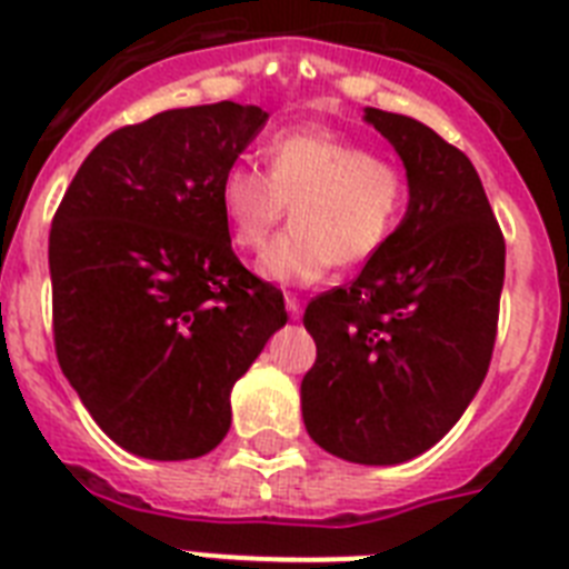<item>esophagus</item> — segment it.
Here are the masks:
<instances>
[{"mask_svg":"<svg viewBox=\"0 0 569 569\" xmlns=\"http://www.w3.org/2000/svg\"><path fill=\"white\" fill-rule=\"evenodd\" d=\"M286 309H289V315H292L295 321H298L300 315H303V303H300L295 295H286Z\"/></svg>","mask_w":569,"mask_h":569,"instance_id":"1","label":"esophagus"}]
</instances>
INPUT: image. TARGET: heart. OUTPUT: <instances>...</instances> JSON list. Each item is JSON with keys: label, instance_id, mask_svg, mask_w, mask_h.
Masks as SVG:
<instances>
[{"label": "heart", "instance_id": "b5f03b06", "mask_svg": "<svg viewBox=\"0 0 569 569\" xmlns=\"http://www.w3.org/2000/svg\"><path fill=\"white\" fill-rule=\"evenodd\" d=\"M408 202L402 167L323 130L280 132L266 144V173L231 164L219 181L233 246L251 254L293 208V228L260 257V274L289 286L318 283L336 262L358 266L379 254Z\"/></svg>", "mask_w": 569, "mask_h": 569}]
</instances>
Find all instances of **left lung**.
I'll list each match as a JSON object with an SVG mask.
<instances>
[{
    "mask_svg": "<svg viewBox=\"0 0 569 569\" xmlns=\"http://www.w3.org/2000/svg\"><path fill=\"white\" fill-rule=\"evenodd\" d=\"M365 121L405 161L408 213L350 286L303 312L318 358L300 408L323 451L396 466L437 446L483 385L506 242L466 152L408 114L367 107Z\"/></svg>",
    "mask_w": 569,
    "mask_h": 569,
    "instance_id": "obj_1",
    "label": "left lung"
}]
</instances>
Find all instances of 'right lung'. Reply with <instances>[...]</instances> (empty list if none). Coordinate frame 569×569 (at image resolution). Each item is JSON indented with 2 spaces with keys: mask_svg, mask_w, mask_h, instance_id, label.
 I'll use <instances>...</instances> for the list:
<instances>
[{
  "mask_svg": "<svg viewBox=\"0 0 569 569\" xmlns=\"http://www.w3.org/2000/svg\"><path fill=\"white\" fill-rule=\"evenodd\" d=\"M269 121L231 100L114 130L49 233L60 370L100 431L147 460L226 439L231 388L286 323L280 289L237 260L219 181Z\"/></svg>",
  "mask_w": 569,
  "mask_h": 569,
  "instance_id": "obj_1",
  "label": "right lung"
}]
</instances>
